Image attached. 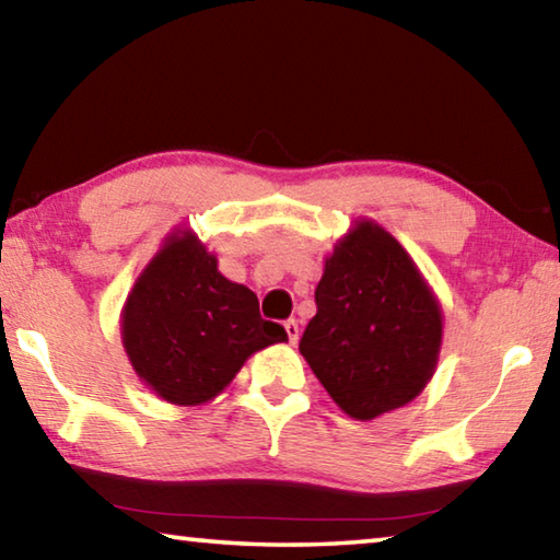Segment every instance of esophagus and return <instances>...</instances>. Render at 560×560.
<instances>
[{"mask_svg": "<svg viewBox=\"0 0 560 560\" xmlns=\"http://www.w3.org/2000/svg\"><path fill=\"white\" fill-rule=\"evenodd\" d=\"M283 328H287L289 343H296V340H299V320L296 318H289L287 324H283Z\"/></svg>", "mask_w": 560, "mask_h": 560, "instance_id": "34e87169", "label": "esophagus"}]
</instances>
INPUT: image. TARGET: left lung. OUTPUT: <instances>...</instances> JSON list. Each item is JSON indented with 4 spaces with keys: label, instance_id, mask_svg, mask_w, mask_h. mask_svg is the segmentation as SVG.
Instances as JSON below:
<instances>
[{
    "label": "left lung",
    "instance_id": "left-lung-1",
    "mask_svg": "<svg viewBox=\"0 0 560 560\" xmlns=\"http://www.w3.org/2000/svg\"><path fill=\"white\" fill-rule=\"evenodd\" d=\"M440 340V306L412 259L383 226L358 222L326 259L299 343L320 385L340 410L373 420L420 395Z\"/></svg>",
    "mask_w": 560,
    "mask_h": 560
}]
</instances>
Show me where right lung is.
<instances>
[{
    "label": "right lung",
    "mask_w": 560,
    "mask_h": 560,
    "mask_svg": "<svg viewBox=\"0 0 560 560\" xmlns=\"http://www.w3.org/2000/svg\"><path fill=\"white\" fill-rule=\"evenodd\" d=\"M287 340L257 293L224 279L195 236H173L128 296L122 346L145 385L175 405L222 393L244 360Z\"/></svg>",
    "instance_id": "right-lung-1"
}]
</instances>
